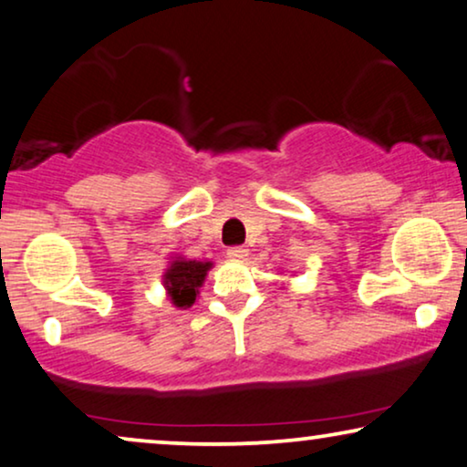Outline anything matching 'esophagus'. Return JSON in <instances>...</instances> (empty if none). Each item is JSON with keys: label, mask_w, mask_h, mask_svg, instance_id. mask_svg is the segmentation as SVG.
<instances>
[{"label": "esophagus", "mask_w": 467, "mask_h": 467, "mask_svg": "<svg viewBox=\"0 0 467 467\" xmlns=\"http://www.w3.org/2000/svg\"><path fill=\"white\" fill-rule=\"evenodd\" d=\"M227 257L244 259V257H248V248L246 246H229L227 248Z\"/></svg>", "instance_id": "1"}]
</instances>
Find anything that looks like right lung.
I'll list each match as a JSON object with an SVG mask.
<instances>
[{
  "label": "right lung",
  "mask_w": 467,
  "mask_h": 467,
  "mask_svg": "<svg viewBox=\"0 0 467 467\" xmlns=\"http://www.w3.org/2000/svg\"><path fill=\"white\" fill-rule=\"evenodd\" d=\"M210 264H202V261H174L170 270L165 272V289H168L171 302L178 308H189L195 302L197 289L203 283Z\"/></svg>",
  "instance_id": "obj_1"
}]
</instances>
